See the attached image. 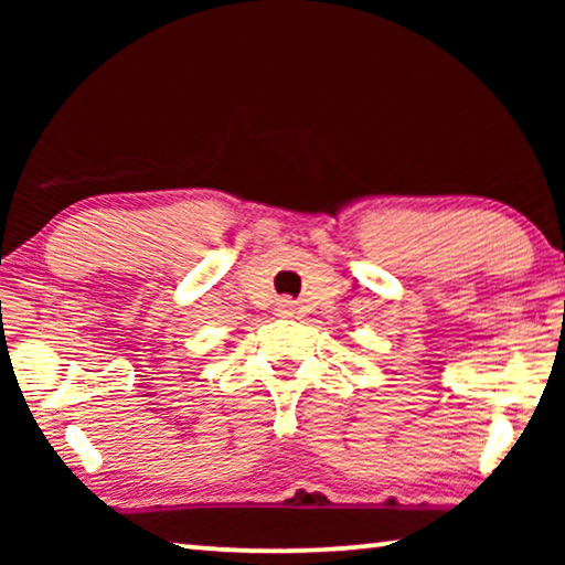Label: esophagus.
I'll list each match as a JSON object with an SVG mask.
<instances>
[{"label":"esophagus","instance_id":"1","mask_svg":"<svg viewBox=\"0 0 565 565\" xmlns=\"http://www.w3.org/2000/svg\"><path fill=\"white\" fill-rule=\"evenodd\" d=\"M277 316H292V300L282 298L280 303H277Z\"/></svg>","mask_w":565,"mask_h":565}]
</instances>
